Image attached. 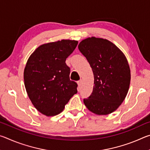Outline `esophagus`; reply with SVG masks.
I'll return each instance as SVG.
<instances>
[{"instance_id": "1", "label": "esophagus", "mask_w": 150, "mask_h": 150, "mask_svg": "<svg viewBox=\"0 0 150 150\" xmlns=\"http://www.w3.org/2000/svg\"><path fill=\"white\" fill-rule=\"evenodd\" d=\"M82 83H83L82 79H80L79 81H77V84H78L79 86H81V85H82Z\"/></svg>"}]
</instances>
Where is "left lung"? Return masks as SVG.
I'll return each instance as SVG.
<instances>
[{
	"mask_svg": "<svg viewBox=\"0 0 150 150\" xmlns=\"http://www.w3.org/2000/svg\"><path fill=\"white\" fill-rule=\"evenodd\" d=\"M78 48L94 75L93 93L83 103L95 115L113 112L123 103L130 87V69L125 55L112 42L100 38H87Z\"/></svg>",
	"mask_w": 150,
	"mask_h": 150,
	"instance_id": "1",
	"label": "left lung"
}]
</instances>
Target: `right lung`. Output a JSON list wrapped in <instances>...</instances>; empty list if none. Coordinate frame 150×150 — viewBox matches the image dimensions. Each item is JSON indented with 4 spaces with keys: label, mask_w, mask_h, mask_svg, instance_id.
Here are the masks:
<instances>
[{
    "label": "right lung",
    "mask_w": 150,
    "mask_h": 150,
    "mask_svg": "<svg viewBox=\"0 0 150 150\" xmlns=\"http://www.w3.org/2000/svg\"><path fill=\"white\" fill-rule=\"evenodd\" d=\"M77 44L71 40L44 44L27 61L24 71L25 88L32 105L46 116L59 115L77 93V84L70 80V69L65 63Z\"/></svg>",
    "instance_id": "add662e5"
}]
</instances>
